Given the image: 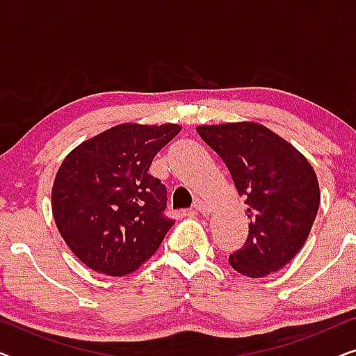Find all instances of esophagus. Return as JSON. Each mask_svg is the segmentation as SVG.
I'll use <instances>...</instances> for the list:
<instances>
[{
    "mask_svg": "<svg viewBox=\"0 0 356 356\" xmlns=\"http://www.w3.org/2000/svg\"><path fill=\"white\" fill-rule=\"evenodd\" d=\"M193 209H194V211H196V212L202 213V216H206V213H209V211H211L207 204L204 202V201H201V199H196V201H194Z\"/></svg>",
    "mask_w": 356,
    "mask_h": 356,
    "instance_id": "esophagus-1",
    "label": "esophagus"
}]
</instances>
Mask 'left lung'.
Here are the masks:
<instances>
[{"label":"left lung","mask_w":356,"mask_h":356,"mask_svg":"<svg viewBox=\"0 0 356 356\" xmlns=\"http://www.w3.org/2000/svg\"><path fill=\"white\" fill-rule=\"evenodd\" d=\"M197 134L220 155L238 194L246 197L250 233L228 257L238 274L269 275L298 254L313 227L321 196L308 160L257 123L197 126Z\"/></svg>","instance_id":"left-lung-1"}]
</instances>
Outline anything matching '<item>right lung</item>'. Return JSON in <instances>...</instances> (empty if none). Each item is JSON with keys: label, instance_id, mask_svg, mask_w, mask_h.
<instances>
[{"label": "right lung", "instance_id": "obj_1", "mask_svg": "<svg viewBox=\"0 0 356 356\" xmlns=\"http://www.w3.org/2000/svg\"><path fill=\"white\" fill-rule=\"evenodd\" d=\"M178 124H120L63 160L51 191L56 227L92 270L126 275L143 266L175 225L167 188L149 173Z\"/></svg>", "mask_w": 356, "mask_h": 356}]
</instances>
